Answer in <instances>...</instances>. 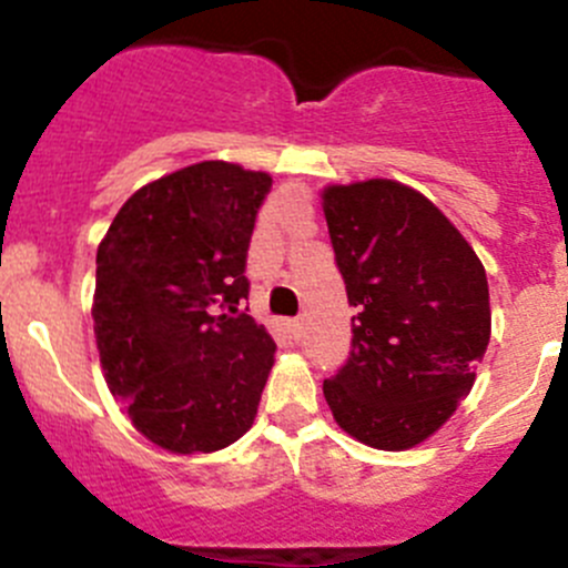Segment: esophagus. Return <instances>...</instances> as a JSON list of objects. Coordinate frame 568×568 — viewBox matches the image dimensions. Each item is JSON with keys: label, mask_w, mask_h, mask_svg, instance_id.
Returning <instances> with one entry per match:
<instances>
[{"label": "esophagus", "mask_w": 568, "mask_h": 568, "mask_svg": "<svg viewBox=\"0 0 568 568\" xmlns=\"http://www.w3.org/2000/svg\"><path fill=\"white\" fill-rule=\"evenodd\" d=\"M288 332H291V337H294V341H300L302 335H305V324H302V318H294L288 324Z\"/></svg>", "instance_id": "esophagus-1"}]
</instances>
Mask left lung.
<instances>
[{"mask_svg": "<svg viewBox=\"0 0 568 568\" xmlns=\"http://www.w3.org/2000/svg\"><path fill=\"white\" fill-rule=\"evenodd\" d=\"M324 216L346 283L352 354L324 398L346 434L406 450L445 426L489 346L484 263L428 197L387 178L326 186Z\"/></svg>", "mask_w": 568, "mask_h": 568, "instance_id": "8db88e82", "label": "left lung"}]
</instances>
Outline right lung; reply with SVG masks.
Instances as JSON below:
<instances>
[{
	"instance_id": "add662e5",
	"label": "right lung",
	"mask_w": 568,
	"mask_h": 568,
	"mask_svg": "<svg viewBox=\"0 0 568 568\" xmlns=\"http://www.w3.org/2000/svg\"><path fill=\"white\" fill-rule=\"evenodd\" d=\"M268 189V173L189 164L136 189L99 244L93 321L106 385L170 454L227 448L257 415L277 346L239 302Z\"/></svg>"
}]
</instances>
